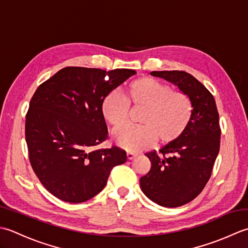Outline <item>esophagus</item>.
Masks as SVG:
<instances>
[{
  "mask_svg": "<svg viewBox=\"0 0 248 248\" xmlns=\"http://www.w3.org/2000/svg\"><path fill=\"white\" fill-rule=\"evenodd\" d=\"M126 156H127L128 159H134L136 157V154L133 152H127L126 153Z\"/></svg>",
  "mask_w": 248,
  "mask_h": 248,
  "instance_id": "obj_1",
  "label": "esophagus"
}]
</instances>
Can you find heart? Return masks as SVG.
I'll list each match as a JSON object with an SVG mask.
<instances>
[{
	"label": "heart",
	"instance_id": "obj_1",
	"mask_svg": "<svg viewBox=\"0 0 248 248\" xmlns=\"http://www.w3.org/2000/svg\"><path fill=\"white\" fill-rule=\"evenodd\" d=\"M130 105L143 108L139 115L141 125H125L113 131L114 142L131 152L148 149L156 140L160 144L173 142L187 128L193 106L187 95L172 91L170 85L157 79L144 77L131 82L126 96L113 91L106 96L102 112L104 119L113 126L128 120Z\"/></svg>",
	"mask_w": 248,
	"mask_h": 248
}]
</instances>
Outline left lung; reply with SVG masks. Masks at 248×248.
<instances>
[{"label": "left lung", "instance_id": "obj_1", "mask_svg": "<svg viewBox=\"0 0 248 248\" xmlns=\"http://www.w3.org/2000/svg\"><path fill=\"white\" fill-rule=\"evenodd\" d=\"M151 75L178 85L193 106L183 135L159 152L145 153L151 169L140 178V187L149 199L166 208H176L194 200L211 178L220 145L219 115L213 95L194 76L183 70Z\"/></svg>", "mask_w": 248, "mask_h": 248}]
</instances>
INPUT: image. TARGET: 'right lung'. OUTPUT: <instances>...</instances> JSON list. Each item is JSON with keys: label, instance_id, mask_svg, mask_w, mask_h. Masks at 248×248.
I'll use <instances>...</instances> for the list:
<instances>
[{"label": "right lung", "instance_id": "right-lung-1", "mask_svg": "<svg viewBox=\"0 0 248 248\" xmlns=\"http://www.w3.org/2000/svg\"><path fill=\"white\" fill-rule=\"evenodd\" d=\"M135 74L127 68L68 66L35 91L25 115L29 159L40 183L57 198L70 203L93 198L113 167L126 161L119 146H96L108 138L105 97Z\"/></svg>", "mask_w": 248, "mask_h": 248}]
</instances>
